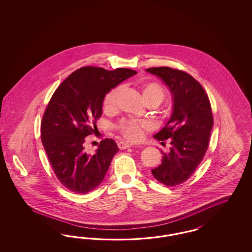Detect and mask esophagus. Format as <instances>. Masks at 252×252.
I'll return each instance as SVG.
<instances>
[{"label": "esophagus", "instance_id": "34e87169", "mask_svg": "<svg viewBox=\"0 0 252 252\" xmlns=\"http://www.w3.org/2000/svg\"><path fill=\"white\" fill-rule=\"evenodd\" d=\"M118 147H119L120 149H126V148H128V147H131V144L125 143V142H119V143H118Z\"/></svg>", "mask_w": 252, "mask_h": 252}]
</instances>
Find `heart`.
Segmentation results:
<instances>
[{"label":"heart","instance_id":"1","mask_svg":"<svg viewBox=\"0 0 252 252\" xmlns=\"http://www.w3.org/2000/svg\"><path fill=\"white\" fill-rule=\"evenodd\" d=\"M120 88H115L108 93L103 101V108L107 113H113L117 108V99L120 94ZM141 94L145 103L156 101L158 104L164 98L162 88L154 82H147L140 88ZM152 125L147 121L123 120L118 125V130L122 136L132 143L139 142L143 139L144 132L150 130Z\"/></svg>","mask_w":252,"mask_h":252}]
</instances>
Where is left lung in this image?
Instances as JSON below:
<instances>
[{
	"mask_svg": "<svg viewBox=\"0 0 252 252\" xmlns=\"http://www.w3.org/2000/svg\"><path fill=\"white\" fill-rule=\"evenodd\" d=\"M146 71L167 85L173 97V111L165 126L154 135L158 141L170 140V151H161V163L151 170L166 186L188 180L203 159L209 146L214 118L203 87L187 72L169 67Z\"/></svg>",
	"mask_w": 252,
	"mask_h": 252,
	"instance_id": "1",
	"label": "left lung"
}]
</instances>
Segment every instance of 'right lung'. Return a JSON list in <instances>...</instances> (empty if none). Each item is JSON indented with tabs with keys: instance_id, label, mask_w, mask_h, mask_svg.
I'll return each instance as SVG.
<instances>
[{
	"instance_id": "right-lung-1",
	"label": "right lung",
	"mask_w": 252,
	"mask_h": 252,
	"mask_svg": "<svg viewBox=\"0 0 252 252\" xmlns=\"http://www.w3.org/2000/svg\"><path fill=\"white\" fill-rule=\"evenodd\" d=\"M136 73L124 68L82 67L52 96L42 117L41 141L57 178L72 192H91L104 180L119 148L113 140L105 139L94 155L87 154L86 137L96 130L106 94Z\"/></svg>"
}]
</instances>
